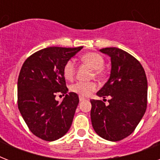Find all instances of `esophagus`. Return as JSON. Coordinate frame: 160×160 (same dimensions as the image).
<instances>
[{"instance_id":"34e87169","label":"esophagus","mask_w":160,"mask_h":160,"mask_svg":"<svg viewBox=\"0 0 160 160\" xmlns=\"http://www.w3.org/2000/svg\"><path fill=\"white\" fill-rule=\"evenodd\" d=\"M79 99H80V101H82V100H86V99H85V97H82V96H80V97H79Z\"/></svg>"}]
</instances>
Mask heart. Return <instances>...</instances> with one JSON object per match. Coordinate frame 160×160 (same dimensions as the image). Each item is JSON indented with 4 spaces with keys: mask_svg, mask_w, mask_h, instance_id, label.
<instances>
[{
    "mask_svg": "<svg viewBox=\"0 0 160 160\" xmlns=\"http://www.w3.org/2000/svg\"><path fill=\"white\" fill-rule=\"evenodd\" d=\"M83 62L90 65L93 70H95V75L96 76H101L103 74L102 68L105 65V59L102 55L96 52H89L81 56ZM76 71L75 61L72 59L68 60L63 66V75L68 80L74 79ZM97 85L95 82H83L77 81L70 85V90L77 94L80 96H88L97 90Z\"/></svg>",
    "mask_w": 160,
    "mask_h": 160,
    "instance_id": "1",
    "label": "heart"
}]
</instances>
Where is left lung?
Returning a JSON list of instances; mask_svg holds the SVG:
<instances>
[{
    "mask_svg": "<svg viewBox=\"0 0 160 160\" xmlns=\"http://www.w3.org/2000/svg\"><path fill=\"white\" fill-rule=\"evenodd\" d=\"M111 58L109 80L97 92L100 97H109V105L90 100V118L98 135L109 141H119L131 134L147 108L148 83L139 61L116 47L100 50Z\"/></svg>",
    "mask_w": 160,
    "mask_h": 160,
    "instance_id": "1",
    "label": "left lung"
}]
</instances>
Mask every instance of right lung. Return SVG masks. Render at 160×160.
<instances>
[{
    "instance_id": "add662e5",
    "label": "right lung",
    "mask_w": 160,
    "mask_h": 160,
    "mask_svg": "<svg viewBox=\"0 0 160 160\" xmlns=\"http://www.w3.org/2000/svg\"><path fill=\"white\" fill-rule=\"evenodd\" d=\"M83 47H48L36 51L24 62L17 82V105L31 133L54 141L70 129L79 103L77 94L67 95L63 66ZM56 92L66 94L61 103Z\"/></svg>"
}]
</instances>
